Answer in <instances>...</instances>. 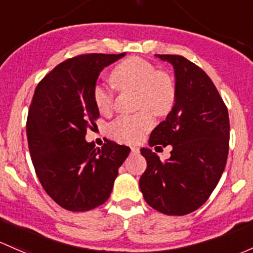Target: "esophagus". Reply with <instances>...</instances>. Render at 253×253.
<instances>
[{
    "instance_id": "obj_1",
    "label": "esophagus",
    "mask_w": 253,
    "mask_h": 253,
    "mask_svg": "<svg viewBox=\"0 0 253 253\" xmlns=\"http://www.w3.org/2000/svg\"><path fill=\"white\" fill-rule=\"evenodd\" d=\"M131 150H132V153H139V148L138 147H131Z\"/></svg>"
}]
</instances>
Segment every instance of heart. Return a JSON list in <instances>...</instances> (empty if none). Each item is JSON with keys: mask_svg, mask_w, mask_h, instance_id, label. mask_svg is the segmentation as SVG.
Segmentation results:
<instances>
[{"mask_svg": "<svg viewBox=\"0 0 253 253\" xmlns=\"http://www.w3.org/2000/svg\"><path fill=\"white\" fill-rule=\"evenodd\" d=\"M120 91H134V106L140 109L132 115H121L109 125V134L124 143H137L154 126V114L165 115L175 100V87L171 76L158 70L147 60L132 57L124 60L110 74ZM93 102L108 115L114 109V93L102 84L93 89Z\"/></svg>", "mask_w": 253, "mask_h": 253, "instance_id": "obj_1", "label": "heart"}]
</instances>
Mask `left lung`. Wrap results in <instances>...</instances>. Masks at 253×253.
Returning <instances> with one entry per match:
<instances>
[{
	"mask_svg": "<svg viewBox=\"0 0 253 253\" xmlns=\"http://www.w3.org/2000/svg\"><path fill=\"white\" fill-rule=\"evenodd\" d=\"M173 65L175 103L149 138L150 147L172 145L161 161L142 148L147 169L139 187L149 206L169 216H184L206 203L224 171L229 150V115L212 80L187 58L156 54ZM159 148V147H158Z\"/></svg>",
	"mask_w": 253,
	"mask_h": 253,
	"instance_id": "left-lung-1",
	"label": "left lung"
}]
</instances>
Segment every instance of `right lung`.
Instances as JSON below:
<instances>
[{
	"instance_id": "add662e5",
	"label": "right lung",
	"mask_w": 253,
	"mask_h": 253,
	"mask_svg": "<svg viewBox=\"0 0 253 253\" xmlns=\"http://www.w3.org/2000/svg\"><path fill=\"white\" fill-rule=\"evenodd\" d=\"M125 55L89 53L58 64L36 86L26 120L29 150L40 183L60 207L84 212L110 196L129 148L84 140L99 110L93 89L99 73Z\"/></svg>"
}]
</instances>
